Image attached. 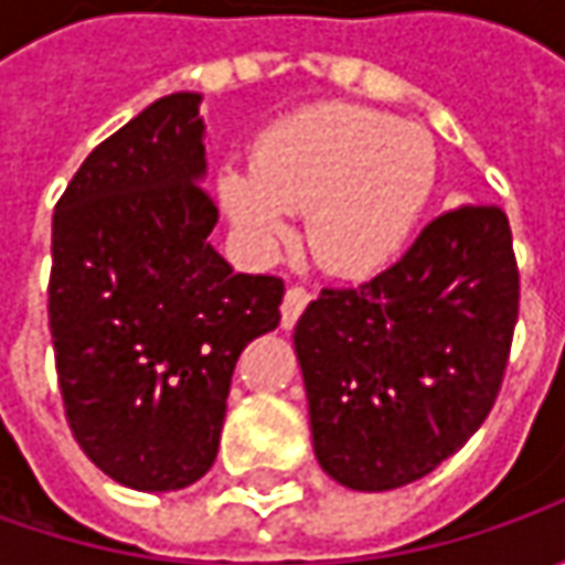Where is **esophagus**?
Masks as SVG:
<instances>
[{
	"instance_id": "obj_1",
	"label": "esophagus",
	"mask_w": 565,
	"mask_h": 565,
	"mask_svg": "<svg viewBox=\"0 0 565 565\" xmlns=\"http://www.w3.org/2000/svg\"><path fill=\"white\" fill-rule=\"evenodd\" d=\"M311 301V295L305 292L301 286H292L289 292H286V298H282V330H292L295 320H298V315L305 311V305Z\"/></svg>"
}]
</instances>
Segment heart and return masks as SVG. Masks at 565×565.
Wrapping results in <instances>:
<instances>
[{
    "label": "heart",
    "instance_id": "b5f03b06",
    "mask_svg": "<svg viewBox=\"0 0 565 565\" xmlns=\"http://www.w3.org/2000/svg\"><path fill=\"white\" fill-rule=\"evenodd\" d=\"M434 138L352 103H320L270 125L250 169L223 166L216 194L228 223L260 254L292 238L308 213V245L327 273L359 279L390 267L437 191Z\"/></svg>",
    "mask_w": 565,
    "mask_h": 565
}]
</instances>
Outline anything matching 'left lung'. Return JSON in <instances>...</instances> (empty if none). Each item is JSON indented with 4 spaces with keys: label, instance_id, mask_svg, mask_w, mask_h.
<instances>
[{
    "label": "left lung",
    "instance_id": "8db88e82",
    "mask_svg": "<svg viewBox=\"0 0 565 565\" xmlns=\"http://www.w3.org/2000/svg\"><path fill=\"white\" fill-rule=\"evenodd\" d=\"M515 317L500 206L449 210L371 282L323 289L292 337L320 468L352 490L430 475L493 408Z\"/></svg>",
    "mask_w": 565,
    "mask_h": 565
}]
</instances>
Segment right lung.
<instances>
[{"label":"right lung","instance_id":"obj_1","mask_svg":"<svg viewBox=\"0 0 565 565\" xmlns=\"http://www.w3.org/2000/svg\"><path fill=\"white\" fill-rule=\"evenodd\" d=\"M201 94L150 103L81 163L53 216L50 330L68 427L125 488L204 478L235 361L279 327L282 279L210 245Z\"/></svg>","mask_w":565,"mask_h":565}]
</instances>
